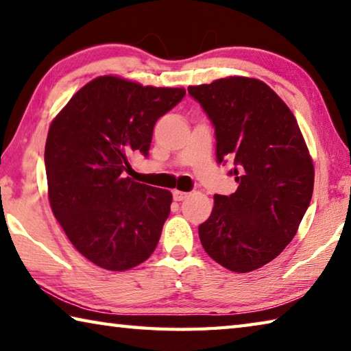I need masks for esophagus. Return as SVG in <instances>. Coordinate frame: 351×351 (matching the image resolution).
<instances>
[{
	"label": "esophagus",
	"mask_w": 351,
	"mask_h": 351,
	"mask_svg": "<svg viewBox=\"0 0 351 351\" xmlns=\"http://www.w3.org/2000/svg\"><path fill=\"white\" fill-rule=\"evenodd\" d=\"M190 193H185V191L181 190H173V199L175 201H184L185 197H189Z\"/></svg>",
	"instance_id": "esophagus-1"
}]
</instances>
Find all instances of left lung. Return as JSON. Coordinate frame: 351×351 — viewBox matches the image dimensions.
Masks as SVG:
<instances>
[{
  "instance_id": "left-lung-1",
  "label": "left lung",
  "mask_w": 351,
  "mask_h": 351,
  "mask_svg": "<svg viewBox=\"0 0 351 351\" xmlns=\"http://www.w3.org/2000/svg\"><path fill=\"white\" fill-rule=\"evenodd\" d=\"M216 134L217 162L232 161L237 190L215 195L199 225L205 252L239 274L269 263L289 245L311 204L315 170L291 109L262 80L226 77L189 86Z\"/></svg>"
}]
</instances>
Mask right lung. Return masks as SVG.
<instances>
[{"mask_svg": "<svg viewBox=\"0 0 351 351\" xmlns=\"http://www.w3.org/2000/svg\"><path fill=\"white\" fill-rule=\"evenodd\" d=\"M184 95V88L101 75L80 88L48 129L53 215L74 248L103 269L128 271L156 248L171 193L126 173L130 156L149 155L156 120Z\"/></svg>", "mask_w": 351, "mask_h": 351, "instance_id": "right-lung-1", "label": "right lung"}]
</instances>
